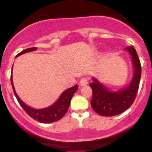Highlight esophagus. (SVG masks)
Listing matches in <instances>:
<instances>
[{
	"label": "esophagus",
	"mask_w": 152,
	"mask_h": 152,
	"mask_svg": "<svg viewBox=\"0 0 152 152\" xmlns=\"http://www.w3.org/2000/svg\"><path fill=\"white\" fill-rule=\"evenodd\" d=\"M88 85V80H87L86 78H83V79H82L80 80V82H79V85L81 86V87H85V86H87Z\"/></svg>",
	"instance_id": "obj_1"
}]
</instances>
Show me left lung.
Returning <instances> with one entry per match:
<instances>
[{"label": "left lung", "instance_id": "8db88e82", "mask_svg": "<svg viewBox=\"0 0 152 152\" xmlns=\"http://www.w3.org/2000/svg\"><path fill=\"white\" fill-rule=\"evenodd\" d=\"M131 56L132 62V79L128 85L119 90H112L99 82L96 77L92 78L90 87L93 90L91 104L93 110L102 116H114L124 113L135 99L141 76V65L136 50L132 46L125 48Z\"/></svg>", "mask_w": 152, "mask_h": 152}]
</instances>
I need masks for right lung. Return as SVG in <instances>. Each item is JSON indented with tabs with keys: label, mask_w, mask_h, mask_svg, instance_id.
<instances>
[{
	"label": "right lung",
	"mask_w": 152,
	"mask_h": 152,
	"mask_svg": "<svg viewBox=\"0 0 152 152\" xmlns=\"http://www.w3.org/2000/svg\"><path fill=\"white\" fill-rule=\"evenodd\" d=\"M37 50V48H27L26 50H23L22 52L18 53L16 56V57L20 56V55L23 54V53H28V52L34 51ZM13 68V66H12ZM11 83H12V88H13L14 93H15V96H16L17 99H18V102L20 104L21 107H23L26 113L29 116L34 118V120L40 122V123H52V122L57 121L60 120L65 113H67V110L70 106V100H71L72 97L76 93V90H78V85H76L73 87H70V88L65 90L59 99L56 100L55 103L49 106V107H45V108L42 109H34L33 107H29L24 103L22 100L19 98V96L17 94L16 91L15 90V87L13 85V81H12V73H11Z\"/></svg>",
	"instance_id": "1"
}]
</instances>
